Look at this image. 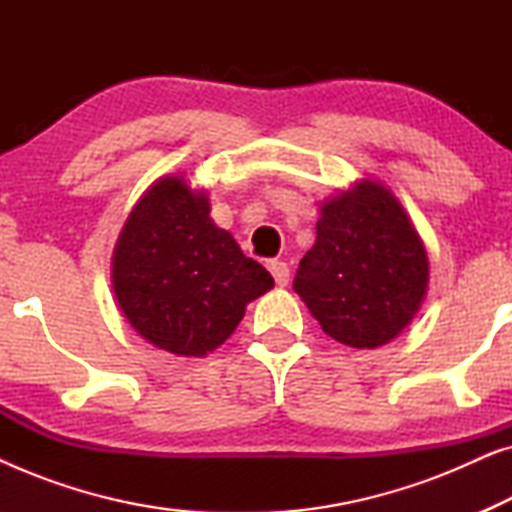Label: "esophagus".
Here are the masks:
<instances>
[{"mask_svg":"<svg viewBox=\"0 0 512 512\" xmlns=\"http://www.w3.org/2000/svg\"><path fill=\"white\" fill-rule=\"evenodd\" d=\"M268 270L272 279H275L277 286H286L289 284V265L284 261H268Z\"/></svg>","mask_w":512,"mask_h":512,"instance_id":"1","label":"esophagus"}]
</instances>
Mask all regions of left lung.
<instances>
[{"label": "left lung", "instance_id": "1", "mask_svg": "<svg viewBox=\"0 0 512 512\" xmlns=\"http://www.w3.org/2000/svg\"><path fill=\"white\" fill-rule=\"evenodd\" d=\"M426 284L429 261L403 207L382 184L363 181L321 207L293 291L333 340L373 349L410 324Z\"/></svg>", "mask_w": 512, "mask_h": 512}]
</instances>
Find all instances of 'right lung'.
<instances>
[{"label": "right lung", "instance_id": "right-lung-1", "mask_svg": "<svg viewBox=\"0 0 512 512\" xmlns=\"http://www.w3.org/2000/svg\"><path fill=\"white\" fill-rule=\"evenodd\" d=\"M272 284L270 272L214 226L207 195L193 193L184 177L160 179L144 193L114 251L123 314L142 338L177 356L214 352Z\"/></svg>", "mask_w": 512, "mask_h": 512}]
</instances>
